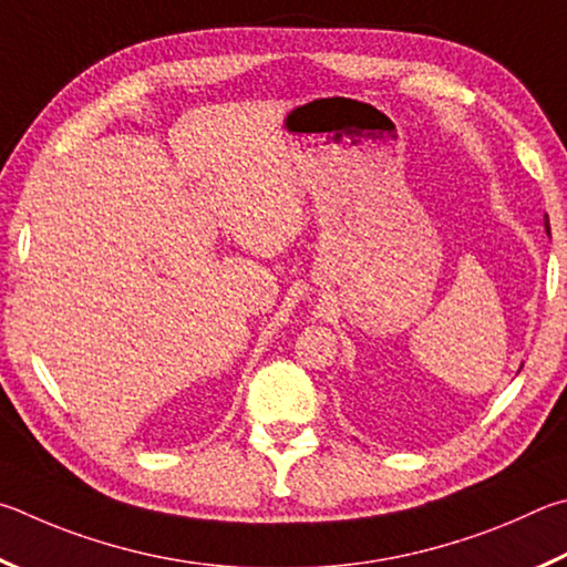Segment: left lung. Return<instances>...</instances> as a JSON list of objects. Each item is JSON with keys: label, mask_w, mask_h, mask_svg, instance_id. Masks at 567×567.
<instances>
[{"label": "left lung", "mask_w": 567, "mask_h": 567, "mask_svg": "<svg viewBox=\"0 0 567 567\" xmlns=\"http://www.w3.org/2000/svg\"><path fill=\"white\" fill-rule=\"evenodd\" d=\"M545 228H548V234H550V221H548V214H545Z\"/></svg>", "instance_id": "left-lung-1"}]
</instances>
